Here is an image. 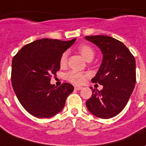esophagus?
<instances>
[{
	"instance_id": "34e87169",
	"label": "esophagus",
	"mask_w": 146,
	"mask_h": 146,
	"mask_svg": "<svg viewBox=\"0 0 146 146\" xmlns=\"http://www.w3.org/2000/svg\"><path fill=\"white\" fill-rule=\"evenodd\" d=\"M74 89L76 90H80L82 89L81 87H79V86H75L74 87Z\"/></svg>"
}]
</instances>
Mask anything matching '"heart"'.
Listing matches in <instances>:
<instances>
[{
    "mask_svg": "<svg viewBox=\"0 0 146 146\" xmlns=\"http://www.w3.org/2000/svg\"><path fill=\"white\" fill-rule=\"evenodd\" d=\"M79 52H80L82 56L84 57L86 60L92 59L94 56V51L90 46L87 45H81L79 47ZM67 52H64L62 54V56L59 59V64L61 67H64L67 63ZM87 76V73L79 72L76 70H71L66 74V78L71 83L75 84H80L84 81L85 77Z\"/></svg>",
    "mask_w": 146,
    "mask_h": 146,
    "instance_id": "heart-1",
    "label": "heart"
}]
</instances>
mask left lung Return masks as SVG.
Instances as JSON below:
<instances>
[{
  "instance_id": "8db88e82",
  "label": "left lung",
  "mask_w": 146,
  "mask_h": 146,
  "mask_svg": "<svg viewBox=\"0 0 146 146\" xmlns=\"http://www.w3.org/2000/svg\"><path fill=\"white\" fill-rule=\"evenodd\" d=\"M103 54L96 76L91 80L103 89L92 90V96L86 102L91 114L100 118H111L125 108L136 81L135 59L121 42L108 35L86 36Z\"/></svg>"
}]
</instances>
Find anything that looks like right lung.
<instances>
[{
    "label": "right lung",
    "mask_w": 146,
    "mask_h": 146,
    "mask_svg": "<svg viewBox=\"0 0 146 146\" xmlns=\"http://www.w3.org/2000/svg\"><path fill=\"white\" fill-rule=\"evenodd\" d=\"M42 38L24 46L14 56L11 83L19 102L29 114L48 118L64 108L66 100L74 87L64 83L56 87L50 84L51 76L60 69L59 59L75 42Z\"/></svg>",
    "instance_id": "add662e5"
}]
</instances>
